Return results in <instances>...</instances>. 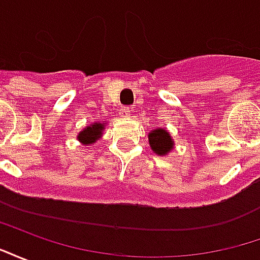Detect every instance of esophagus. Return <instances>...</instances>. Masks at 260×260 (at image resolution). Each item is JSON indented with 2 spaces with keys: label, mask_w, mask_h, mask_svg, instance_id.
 Wrapping results in <instances>:
<instances>
[{
  "label": "esophagus",
  "mask_w": 260,
  "mask_h": 260,
  "mask_svg": "<svg viewBox=\"0 0 260 260\" xmlns=\"http://www.w3.org/2000/svg\"><path fill=\"white\" fill-rule=\"evenodd\" d=\"M119 114H121V117H124V118H128L132 115V108L131 107H122L119 110Z\"/></svg>",
  "instance_id": "34e87169"
}]
</instances>
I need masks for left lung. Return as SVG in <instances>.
I'll return each mask as SVG.
<instances>
[{
  "label": "left lung",
  "instance_id": "left-lung-1",
  "mask_svg": "<svg viewBox=\"0 0 260 260\" xmlns=\"http://www.w3.org/2000/svg\"><path fill=\"white\" fill-rule=\"evenodd\" d=\"M149 143L152 150L158 156H167L174 149V141L170 134L163 128L153 129L149 134Z\"/></svg>",
  "mask_w": 260,
  "mask_h": 260
}]
</instances>
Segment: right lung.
Masks as SVG:
<instances>
[{"mask_svg":"<svg viewBox=\"0 0 260 260\" xmlns=\"http://www.w3.org/2000/svg\"><path fill=\"white\" fill-rule=\"evenodd\" d=\"M103 129H104V122L91 124L90 126H86L85 129L80 131L79 135H78V139H79L80 143H83V145H91V143H94L99 138H102Z\"/></svg>","mask_w":260,"mask_h":260,"instance_id":"obj_1","label":"right lung"}]
</instances>
